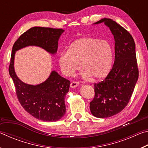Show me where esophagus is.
<instances>
[{
	"instance_id": "obj_1",
	"label": "esophagus",
	"mask_w": 148,
	"mask_h": 148,
	"mask_svg": "<svg viewBox=\"0 0 148 148\" xmlns=\"http://www.w3.org/2000/svg\"><path fill=\"white\" fill-rule=\"evenodd\" d=\"M79 85V82H76V81H72L71 83V87L72 88H75Z\"/></svg>"
}]
</instances>
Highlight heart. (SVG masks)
Segmentation results:
<instances>
[{
  "label": "heart",
  "mask_w": 148,
  "mask_h": 148,
  "mask_svg": "<svg viewBox=\"0 0 148 148\" xmlns=\"http://www.w3.org/2000/svg\"><path fill=\"white\" fill-rule=\"evenodd\" d=\"M113 62V50L108 42L93 37H82L72 42L68 51L59 55L58 63L62 73L69 76L81 64L85 76L95 79L106 77Z\"/></svg>",
  "instance_id": "obj_1"
}]
</instances>
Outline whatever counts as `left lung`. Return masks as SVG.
<instances>
[{
  "mask_svg": "<svg viewBox=\"0 0 148 148\" xmlns=\"http://www.w3.org/2000/svg\"><path fill=\"white\" fill-rule=\"evenodd\" d=\"M115 40V61L113 67L103 81L95 84V97L90 102L94 116L105 118L121 112L131 99L138 78L135 43L131 34L111 19L103 18Z\"/></svg>",
  "mask_w": 148,
  "mask_h": 148,
  "instance_id": "8db88e82",
  "label": "left lung"
}]
</instances>
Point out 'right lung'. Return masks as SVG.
Returning a JSON list of instances; mask_svg holds the SVG:
<instances>
[{"label":"right lung","instance_id":"1","mask_svg":"<svg viewBox=\"0 0 148 148\" xmlns=\"http://www.w3.org/2000/svg\"><path fill=\"white\" fill-rule=\"evenodd\" d=\"M63 32L62 29L32 27L19 37L12 47L9 74L13 79L17 99L29 114L44 121H56L64 116L66 112L64 98L71 82L52 71L43 83L36 86L25 84L15 72L14 56L17 50L29 46H39L50 53H56L58 40Z\"/></svg>","mask_w":148,"mask_h":148}]
</instances>
